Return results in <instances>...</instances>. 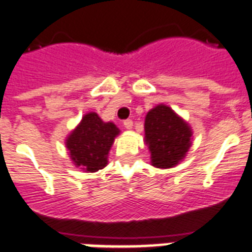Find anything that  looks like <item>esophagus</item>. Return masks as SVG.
<instances>
[{
	"label": "esophagus",
	"mask_w": 252,
	"mask_h": 252,
	"mask_svg": "<svg viewBox=\"0 0 252 252\" xmlns=\"http://www.w3.org/2000/svg\"><path fill=\"white\" fill-rule=\"evenodd\" d=\"M124 126H125V127H126V128H128V130H130V128H132V126H133L132 120H130V119L125 120V121H124Z\"/></svg>",
	"instance_id": "esophagus-1"
}]
</instances>
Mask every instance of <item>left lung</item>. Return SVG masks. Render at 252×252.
I'll list each match as a JSON object with an SVG mask.
<instances>
[{"mask_svg":"<svg viewBox=\"0 0 252 252\" xmlns=\"http://www.w3.org/2000/svg\"><path fill=\"white\" fill-rule=\"evenodd\" d=\"M192 131L168 106L159 104L145 117V139L157 168H171L186 157Z\"/></svg>","mask_w":252,"mask_h":252,"instance_id":"obj_1","label":"left lung"}]
</instances>
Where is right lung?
I'll list each match as a JSON object with an SVG mask.
<instances>
[{
  "instance_id": "1",
  "label": "right lung",
  "mask_w": 252,
  "mask_h": 252,
  "mask_svg": "<svg viewBox=\"0 0 252 252\" xmlns=\"http://www.w3.org/2000/svg\"><path fill=\"white\" fill-rule=\"evenodd\" d=\"M119 132L116 125L103 122L97 113L86 115L66 140L73 162L91 173L104 168L108 151Z\"/></svg>"
}]
</instances>
